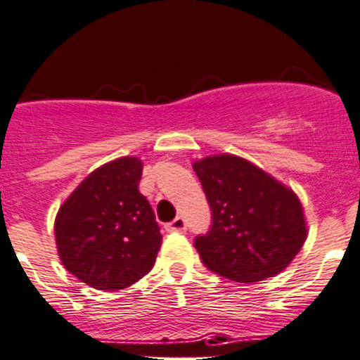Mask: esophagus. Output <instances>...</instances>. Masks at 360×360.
Returning <instances> with one entry per match:
<instances>
[{"mask_svg":"<svg viewBox=\"0 0 360 360\" xmlns=\"http://www.w3.org/2000/svg\"><path fill=\"white\" fill-rule=\"evenodd\" d=\"M186 229H187V223L182 216L174 217L171 223H167L166 225L167 232H186Z\"/></svg>","mask_w":360,"mask_h":360,"instance_id":"esophagus-1","label":"esophagus"}]
</instances>
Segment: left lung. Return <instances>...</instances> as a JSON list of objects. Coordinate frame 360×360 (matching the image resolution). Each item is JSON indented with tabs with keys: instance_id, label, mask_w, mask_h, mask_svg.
<instances>
[{
	"instance_id": "left-lung-1",
	"label": "left lung",
	"mask_w": 360,
	"mask_h": 360,
	"mask_svg": "<svg viewBox=\"0 0 360 360\" xmlns=\"http://www.w3.org/2000/svg\"><path fill=\"white\" fill-rule=\"evenodd\" d=\"M193 167L210 207V229L194 239L207 268L240 283L288 268L307 239L296 194L233 155L203 158Z\"/></svg>"
}]
</instances>
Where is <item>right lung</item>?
I'll return each instance as SVG.
<instances>
[{"label": "right lung", "mask_w": 360, "mask_h": 360, "mask_svg": "<svg viewBox=\"0 0 360 360\" xmlns=\"http://www.w3.org/2000/svg\"><path fill=\"white\" fill-rule=\"evenodd\" d=\"M141 174L139 158H117L89 174L58 210L62 264L94 289H124L153 268L162 236L137 187Z\"/></svg>", "instance_id": "right-lung-1"}]
</instances>
